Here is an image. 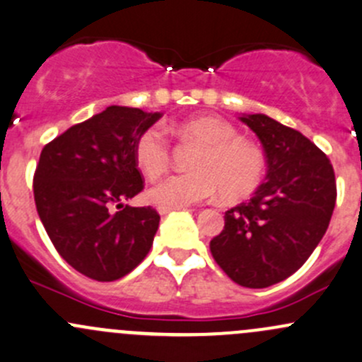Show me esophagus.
Returning a JSON list of instances; mask_svg holds the SVG:
<instances>
[{"label":"esophagus","instance_id":"esophagus-1","mask_svg":"<svg viewBox=\"0 0 362 362\" xmlns=\"http://www.w3.org/2000/svg\"><path fill=\"white\" fill-rule=\"evenodd\" d=\"M175 210H185V208H158L159 215H168L170 211H175Z\"/></svg>","mask_w":362,"mask_h":362}]
</instances>
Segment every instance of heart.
<instances>
[{"mask_svg": "<svg viewBox=\"0 0 362 362\" xmlns=\"http://www.w3.org/2000/svg\"><path fill=\"white\" fill-rule=\"evenodd\" d=\"M175 132L203 146L191 173L170 175L149 191L159 208H184L220 194L223 201H241L262 184L265 158L250 140L238 136L227 121L199 116L182 121ZM135 161L144 175L156 178L168 168L170 144L161 128L151 127L136 139Z\"/></svg>", "mask_w": 362, "mask_h": 362, "instance_id": "obj_1", "label": "heart"}]
</instances>
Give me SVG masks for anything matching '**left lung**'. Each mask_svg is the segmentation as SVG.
I'll use <instances>...</instances> for the list:
<instances>
[{"instance_id": "8db88e82", "label": "left lung", "mask_w": 362, "mask_h": 362, "mask_svg": "<svg viewBox=\"0 0 362 362\" xmlns=\"http://www.w3.org/2000/svg\"><path fill=\"white\" fill-rule=\"evenodd\" d=\"M239 119L260 140L267 175L248 203L226 211L210 250L234 283L267 288L298 271L319 245L333 215L337 182L325 152L300 132L265 114Z\"/></svg>"}]
</instances>
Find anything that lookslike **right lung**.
I'll use <instances>...</instances> for the list:
<instances>
[{
    "instance_id": "right-lung-1",
    "label": "right lung",
    "mask_w": 362,
    "mask_h": 362,
    "mask_svg": "<svg viewBox=\"0 0 362 362\" xmlns=\"http://www.w3.org/2000/svg\"><path fill=\"white\" fill-rule=\"evenodd\" d=\"M161 112L109 105L43 147L34 173L37 215L60 257L95 281H116L149 253L159 215L124 201L144 189L136 139Z\"/></svg>"
}]
</instances>
